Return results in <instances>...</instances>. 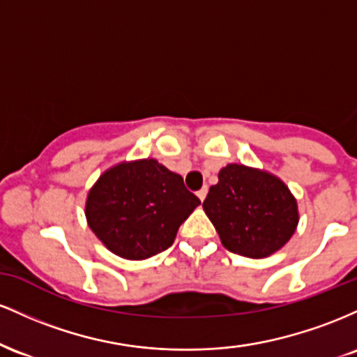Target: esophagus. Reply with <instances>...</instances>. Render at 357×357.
Listing matches in <instances>:
<instances>
[{"mask_svg": "<svg viewBox=\"0 0 357 357\" xmlns=\"http://www.w3.org/2000/svg\"><path fill=\"white\" fill-rule=\"evenodd\" d=\"M206 195H208V186H203L202 190L196 192V196H198V198L202 199V202H204V198H206Z\"/></svg>", "mask_w": 357, "mask_h": 357, "instance_id": "obj_1", "label": "esophagus"}]
</instances>
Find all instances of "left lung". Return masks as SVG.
Returning <instances> with one entry per match:
<instances>
[{"mask_svg":"<svg viewBox=\"0 0 357 357\" xmlns=\"http://www.w3.org/2000/svg\"><path fill=\"white\" fill-rule=\"evenodd\" d=\"M203 210L227 250L248 258H265L296 233L297 202L284 181L267 171L228 165L210 188Z\"/></svg>","mask_w":357,"mask_h":357,"instance_id":"1","label":"left lung"}]
</instances>
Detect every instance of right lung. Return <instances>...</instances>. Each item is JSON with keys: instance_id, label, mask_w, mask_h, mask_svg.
I'll list each match as a JSON object with an SVG mask.
<instances>
[{"instance_id": "right-lung-1", "label": "right lung", "mask_w": 357, "mask_h": 357, "mask_svg": "<svg viewBox=\"0 0 357 357\" xmlns=\"http://www.w3.org/2000/svg\"><path fill=\"white\" fill-rule=\"evenodd\" d=\"M202 203L183 178L155 159L110 167L89 191L90 230L116 255L144 260L173 245L178 228Z\"/></svg>"}]
</instances>
